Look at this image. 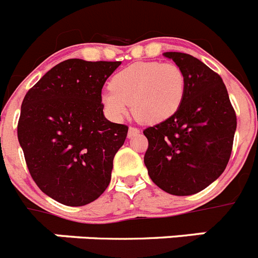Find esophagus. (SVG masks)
<instances>
[{"instance_id": "esophagus-1", "label": "esophagus", "mask_w": 258, "mask_h": 258, "mask_svg": "<svg viewBox=\"0 0 258 258\" xmlns=\"http://www.w3.org/2000/svg\"><path fill=\"white\" fill-rule=\"evenodd\" d=\"M138 133H140V129L131 126V127H129V131H127V137L132 138V137H134V136H137Z\"/></svg>"}]
</instances>
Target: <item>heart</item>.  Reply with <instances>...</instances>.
<instances>
[{
    "instance_id": "1",
    "label": "heart",
    "mask_w": 258,
    "mask_h": 258,
    "mask_svg": "<svg viewBox=\"0 0 258 258\" xmlns=\"http://www.w3.org/2000/svg\"><path fill=\"white\" fill-rule=\"evenodd\" d=\"M102 104L109 117L121 120L132 104L142 124H159L176 113L185 94V77L175 63L136 62L114 74Z\"/></svg>"
}]
</instances>
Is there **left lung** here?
Wrapping results in <instances>:
<instances>
[{"mask_svg": "<svg viewBox=\"0 0 258 258\" xmlns=\"http://www.w3.org/2000/svg\"><path fill=\"white\" fill-rule=\"evenodd\" d=\"M185 77L180 108L163 122L145 129V166L164 192L190 196L219 177L230 160L236 114L217 73L196 57L166 52Z\"/></svg>", "mask_w": 258, "mask_h": 258, "instance_id": "8db88e82", "label": "left lung"}]
</instances>
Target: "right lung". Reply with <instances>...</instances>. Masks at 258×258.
Masks as SVG:
<instances>
[{
    "label": "right lung",
    "instance_id": "1",
    "mask_svg": "<svg viewBox=\"0 0 258 258\" xmlns=\"http://www.w3.org/2000/svg\"><path fill=\"white\" fill-rule=\"evenodd\" d=\"M120 61L70 58L47 72L22 103L18 141L36 185L66 206L100 197L127 126L103 113L102 89Z\"/></svg>",
    "mask_w": 258,
    "mask_h": 258
}]
</instances>
